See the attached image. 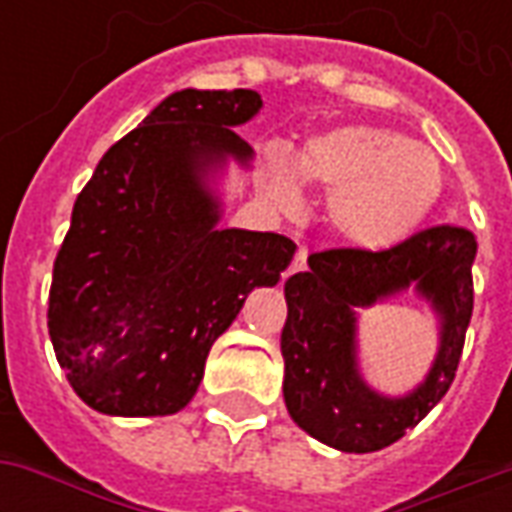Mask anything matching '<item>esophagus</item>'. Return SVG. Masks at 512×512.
<instances>
[{
	"instance_id": "1",
	"label": "esophagus",
	"mask_w": 512,
	"mask_h": 512,
	"mask_svg": "<svg viewBox=\"0 0 512 512\" xmlns=\"http://www.w3.org/2000/svg\"><path fill=\"white\" fill-rule=\"evenodd\" d=\"M307 268V246H299L296 249V257H293V263H290V268L285 271V277H290V274H299V271H304Z\"/></svg>"
}]
</instances>
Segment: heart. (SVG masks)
I'll return each instance as SVG.
<instances>
[{
    "label": "heart",
    "mask_w": 512,
    "mask_h": 512,
    "mask_svg": "<svg viewBox=\"0 0 512 512\" xmlns=\"http://www.w3.org/2000/svg\"><path fill=\"white\" fill-rule=\"evenodd\" d=\"M299 178L329 191L326 216L348 244L381 252L406 241L441 189L428 147L389 128L345 126L312 136L299 153L268 156V183L282 202H299Z\"/></svg>",
    "instance_id": "1"
}]
</instances>
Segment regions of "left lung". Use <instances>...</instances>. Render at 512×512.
<instances>
[{
	"label": "left lung",
	"instance_id": "8db88e82",
	"mask_svg": "<svg viewBox=\"0 0 512 512\" xmlns=\"http://www.w3.org/2000/svg\"><path fill=\"white\" fill-rule=\"evenodd\" d=\"M477 241L466 227L436 224L397 246L326 249L285 282V406L312 439L343 452H376L406 436L447 395L472 321ZM415 285L440 312V354L403 398L370 390L355 362V310Z\"/></svg>",
	"mask_w": 512,
	"mask_h": 512
}]
</instances>
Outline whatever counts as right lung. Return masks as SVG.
Segmentation results:
<instances>
[{"instance_id":"add662e5","label":"right lung","mask_w":512,"mask_h":512,"mask_svg":"<svg viewBox=\"0 0 512 512\" xmlns=\"http://www.w3.org/2000/svg\"><path fill=\"white\" fill-rule=\"evenodd\" d=\"M255 90H180L109 147L73 202L49 290V334L73 392L101 414L164 417L189 403L246 296L277 285L296 244L219 230L205 175L249 164L233 128Z\"/></svg>"}]
</instances>
